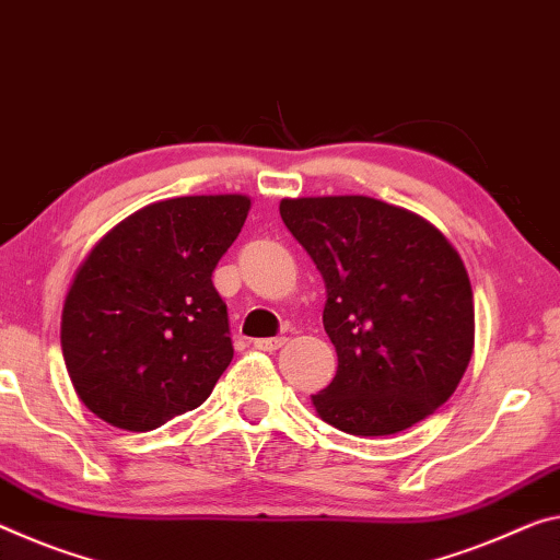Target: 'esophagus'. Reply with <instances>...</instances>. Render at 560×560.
<instances>
[{
	"label": "esophagus",
	"mask_w": 560,
	"mask_h": 560,
	"mask_svg": "<svg viewBox=\"0 0 560 560\" xmlns=\"http://www.w3.org/2000/svg\"><path fill=\"white\" fill-rule=\"evenodd\" d=\"M285 346V338H262V340H255V348L257 350H265V352H275Z\"/></svg>",
	"instance_id": "esophagus-1"
}]
</instances>
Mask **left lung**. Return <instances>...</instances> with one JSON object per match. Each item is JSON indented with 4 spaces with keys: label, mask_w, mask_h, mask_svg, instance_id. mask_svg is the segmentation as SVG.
<instances>
[{
    "label": "left lung",
    "mask_w": 560,
    "mask_h": 560,
    "mask_svg": "<svg viewBox=\"0 0 560 560\" xmlns=\"http://www.w3.org/2000/svg\"><path fill=\"white\" fill-rule=\"evenodd\" d=\"M280 218L328 290L338 373L313 395L317 416L350 435H393L441 408L476 335L468 272L448 240L363 195L282 200Z\"/></svg>",
    "instance_id": "1"
}]
</instances>
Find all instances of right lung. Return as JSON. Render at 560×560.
Returning a JSON list of instances; mask_svg holds the SVG:
<instances>
[{"instance_id": "obj_1", "label": "right lung", "mask_w": 560, "mask_h": 560, "mask_svg": "<svg viewBox=\"0 0 560 560\" xmlns=\"http://www.w3.org/2000/svg\"><path fill=\"white\" fill-rule=\"evenodd\" d=\"M247 210L245 195L148 205L107 232L77 270L62 310V352L94 416L144 433L210 398L235 352L212 272Z\"/></svg>"}]
</instances>
